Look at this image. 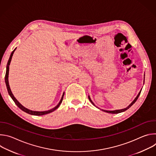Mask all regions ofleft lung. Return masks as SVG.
Segmentation results:
<instances>
[{
    "label": "left lung",
    "mask_w": 156,
    "mask_h": 156,
    "mask_svg": "<svg viewBox=\"0 0 156 156\" xmlns=\"http://www.w3.org/2000/svg\"><path fill=\"white\" fill-rule=\"evenodd\" d=\"M141 91H140V93H138V96L136 97V98L134 99V101H133L127 107H126V108H123V109H120V110H102V109H101V110H102V111H104V112H107V113H110V114H119V113H121V112H124V111H125V110H126L127 109H128L133 104H135V102L136 101V100L138 99V97H139V96L140 95V93H141ZM88 98H89V99H90V102L94 105V106H96L95 105H94V104L93 103V102L91 101V98H90V96H88ZM97 108H98V107H96Z\"/></svg>",
    "instance_id": "8db88e82"
}]
</instances>
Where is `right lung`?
I'll use <instances>...</instances> for the list:
<instances>
[{
    "mask_svg": "<svg viewBox=\"0 0 156 156\" xmlns=\"http://www.w3.org/2000/svg\"><path fill=\"white\" fill-rule=\"evenodd\" d=\"M16 48H15L13 51L11 53V55L10 56V58L9 59V61H8V63H7V69H6V73H5V84H6V86H7V91H8V93L10 95V96L12 98V99H13V101H14V102L15 103V104L23 111H24V112H25L27 114H29L30 115H46V114H49V113H51L53 111H54L55 110H56L60 105V104L62 103V101H63V96H64V93L62 95V97L59 102V103L57 104V105H56L54 108L51 109V110H47V111H42V112H39V111H33V110H31L26 107H25L24 106L22 105L14 97L13 94H12V91H11V90H10V86H9V65H10V62H11V60H12V56H13V54L15 52V51L16 50Z\"/></svg>",
    "mask_w": 156,
    "mask_h": 156,
    "instance_id": "add662e5",
    "label": "right lung"
}]
</instances>
